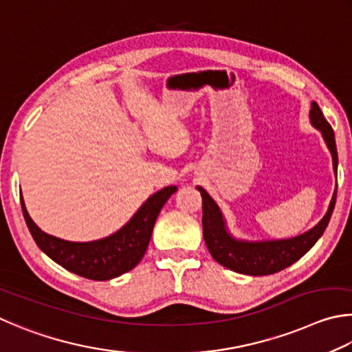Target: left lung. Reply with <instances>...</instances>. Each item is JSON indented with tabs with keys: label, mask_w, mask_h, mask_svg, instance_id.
<instances>
[{
	"label": "left lung",
	"mask_w": 352,
	"mask_h": 352,
	"mask_svg": "<svg viewBox=\"0 0 352 352\" xmlns=\"http://www.w3.org/2000/svg\"><path fill=\"white\" fill-rule=\"evenodd\" d=\"M311 122L323 134V139L332 154V165L337 176V146L334 131L329 122L324 119L322 109L317 102H312L311 107ZM202 196V230L207 249L210 252L214 261L223 264L224 267L238 274L245 275H272L280 272L298 261L307 250H309L317 239L323 235V232L331 219V214L336 207L337 188L332 196L328 212L320 223L303 235L291 239H280V241H264V243H244L233 239L226 230L223 214L210 195L204 188L198 187Z\"/></svg>",
	"instance_id": "8db88e82"
}]
</instances>
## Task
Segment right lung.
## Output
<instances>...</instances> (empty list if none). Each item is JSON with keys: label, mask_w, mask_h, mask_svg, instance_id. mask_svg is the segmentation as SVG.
<instances>
[{"label": "right lung", "mask_w": 352, "mask_h": 352, "mask_svg": "<svg viewBox=\"0 0 352 352\" xmlns=\"http://www.w3.org/2000/svg\"><path fill=\"white\" fill-rule=\"evenodd\" d=\"M177 187H165L146 199L126 226L104 239L92 243H69L47 235L30 219L21 198L28 229L36 245L69 272L83 278L104 281L128 272L144 258L160 208Z\"/></svg>", "instance_id": "add662e5"}]
</instances>
